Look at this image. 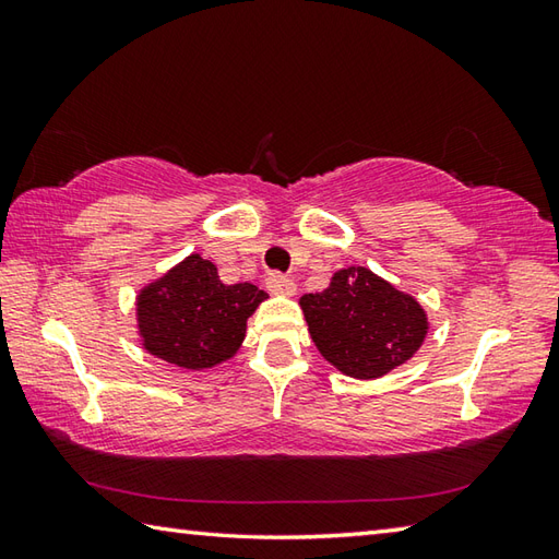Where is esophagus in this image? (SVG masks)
<instances>
[{"label": "esophagus", "instance_id": "1", "mask_svg": "<svg viewBox=\"0 0 559 559\" xmlns=\"http://www.w3.org/2000/svg\"><path fill=\"white\" fill-rule=\"evenodd\" d=\"M266 288L273 293V295H283V298H293L295 295V283L293 278L283 276V273H271V276L266 278Z\"/></svg>", "mask_w": 559, "mask_h": 559}]
</instances>
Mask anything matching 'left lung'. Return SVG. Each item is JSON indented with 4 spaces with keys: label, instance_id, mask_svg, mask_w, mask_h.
<instances>
[{
    "label": "left lung",
    "instance_id": "left-lung-1",
    "mask_svg": "<svg viewBox=\"0 0 559 559\" xmlns=\"http://www.w3.org/2000/svg\"><path fill=\"white\" fill-rule=\"evenodd\" d=\"M322 358L355 379H377L408 362L427 336V314L413 295L365 266L331 276L329 288L300 298Z\"/></svg>",
    "mask_w": 559,
    "mask_h": 559
}]
</instances>
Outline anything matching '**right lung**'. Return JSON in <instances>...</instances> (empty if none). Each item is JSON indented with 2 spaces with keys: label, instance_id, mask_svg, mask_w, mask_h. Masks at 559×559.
Masks as SVG:
<instances>
[{
  "label": "right lung",
  "instance_id": "right-lung-1",
  "mask_svg": "<svg viewBox=\"0 0 559 559\" xmlns=\"http://www.w3.org/2000/svg\"><path fill=\"white\" fill-rule=\"evenodd\" d=\"M266 298L252 283L225 286L213 261L189 254L139 290L141 346L180 370H209L240 350L247 319Z\"/></svg>",
  "mask_w": 559,
  "mask_h": 559
}]
</instances>
